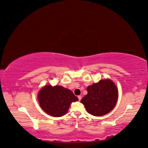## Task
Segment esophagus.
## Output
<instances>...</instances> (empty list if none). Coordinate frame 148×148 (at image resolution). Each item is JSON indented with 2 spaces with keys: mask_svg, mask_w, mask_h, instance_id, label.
<instances>
[{
  "mask_svg": "<svg viewBox=\"0 0 148 148\" xmlns=\"http://www.w3.org/2000/svg\"><path fill=\"white\" fill-rule=\"evenodd\" d=\"M78 100H80L81 99H82V96H78Z\"/></svg>",
  "mask_w": 148,
  "mask_h": 148,
  "instance_id": "esophagus-1",
  "label": "esophagus"
}]
</instances>
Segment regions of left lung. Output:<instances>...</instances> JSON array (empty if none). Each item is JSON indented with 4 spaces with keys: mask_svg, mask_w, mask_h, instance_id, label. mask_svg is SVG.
Instances as JSON below:
<instances>
[{
    "mask_svg": "<svg viewBox=\"0 0 148 148\" xmlns=\"http://www.w3.org/2000/svg\"><path fill=\"white\" fill-rule=\"evenodd\" d=\"M88 94L80 102L88 113L102 116L109 113L115 106L118 98V90L110 79L101 80L87 88Z\"/></svg>",
    "mask_w": 148,
    "mask_h": 148,
    "instance_id": "left-lung-1",
    "label": "left lung"
}]
</instances>
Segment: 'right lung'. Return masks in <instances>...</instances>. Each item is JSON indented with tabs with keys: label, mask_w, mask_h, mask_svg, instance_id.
I'll return each mask as SVG.
<instances>
[{
	"label": "right lung",
	"mask_w": 148,
	"mask_h": 148,
	"mask_svg": "<svg viewBox=\"0 0 148 148\" xmlns=\"http://www.w3.org/2000/svg\"><path fill=\"white\" fill-rule=\"evenodd\" d=\"M38 99L40 107L48 115L61 117L68 112L72 102L78 98L71 90L61 86L46 85L40 90Z\"/></svg>",
	"instance_id": "right-lung-1"
}]
</instances>
